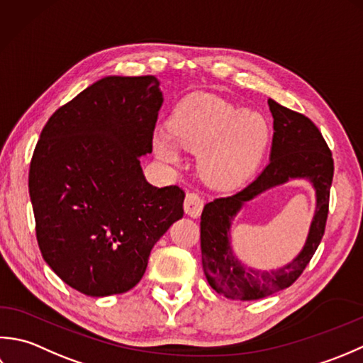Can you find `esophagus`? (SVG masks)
Returning a JSON list of instances; mask_svg holds the SVG:
<instances>
[{
    "mask_svg": "<svg viewBox=\"0 0 363 363\" xmlns=\"http://www.w3.org/2000/svg\"><path fill=\"white\" fill-rule=\"evenodd\" d=\"M203 210V199L197 194V192H188L184 197V213L191 218L201 216Z\"/></svg>",
    "mask_w": 363,
    "mask_h": 363,
    "instance_id": "1",
    "label": "esophagus"
}]
</instances>
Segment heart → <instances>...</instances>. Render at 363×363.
<instances>
[{
    "label": "heart",
    "instance_id": "heart-1",
    "mask_svg": "<svg viewBox=\"0 0 363 363\" xmlns=\"http://www.w3.org/2000/svg\"><path fill=\"white\" fill-rule=\"evenodd\" d=\"M269 139L271 125L260 111L241 109L219 95L194 94L174 109L171 130L155 133L153 149L166 162L180 160L179 145L201 152L205 180L232 188L255 172Z\"/></svg>",
    "mask_w": 363,
    "mask_h": 363
}]
</instances>
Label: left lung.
Segmentation results:
<instances>
[{
    "mask_svg": "<svg viewBox=\"0 0 363 363\" xmlns=\"http://www.w3.org/2000/svg\"><path fill=\"white\" fill-rule=\"evenodd\" d=\"M274 119L271 161L246 188L206 203L201 216L202 266L213 290L240 301L262 299L293 285L312 260L326 230L334 158L321 131L304 114L268 100ZM290 178H308L317 191V211L303 252L277 272H257L233 257L228 241L230 220L244 201Z\"/></svg>",
    "mask_w": 363,
    "mask_h": 363,
    "instance_id": "left-lung-1",
    "label": "left lung"
}]
</instances>
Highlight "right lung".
<instances>
[{"label": "right lung", "mask_w": 363, "mask_h": 363, "mask_svg": "<svg viewBox=\"0 0 363 363\" xmlns=\"http://www.w3.org/2000/svg\"><path fill=\"white\" fill-rule=\"evenodd\" d=\"M162 105L160 81L106 77L56 109L29 166L35 236L43 260L86 296L131 290L152 247L183 218L184 191L147 183Z\"/></svg>", "instance_id": "obj_1"}]
</instances>
